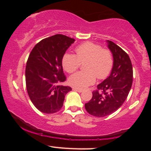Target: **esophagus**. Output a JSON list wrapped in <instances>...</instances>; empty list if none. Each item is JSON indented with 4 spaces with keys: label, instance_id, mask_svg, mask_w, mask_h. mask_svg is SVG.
<instances>
[{
    "label": "esophagus",
    "instance_id": "esophagus-1",
    "mask_svg": "<svg viewBox=\"0 0 151 151\" xmlns=\"http://www.w3.org/2000/svg\"><path fill=\"white\" fill-rule=\"evenodd\" d=\"M73 90H74V91H77V92H79V93L82 92V91H83V89H78V88H73Z\"/></svg>",
    "mask_w": 151,
    "mask_h": 151
}]
</instances>
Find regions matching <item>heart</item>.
Wrapping results in <instances>:
<instances>
[{"instance_id":"1","label":"heart","mask_w":151,"mask_h":151,"mask_svg":"<svg viewBox=\"0 0 151 151\" xmlns=\"http://www.w3.org/2000/svg\"><path fill=\"white\" fill-rule=\"evenodd\" d=\"M77 55L66 53L62 59L64 69L72 73L85 62L84 68L72 74L69 78V83L74 87L84 89L92 84L97 79H104L109 75L114 65V58L110 51L103 50L99 45L86 42L76 48Z\"/></svg>"}]
</instances>
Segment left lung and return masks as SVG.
Returning a JSON list of instances; mask_svg holds the SVG:
<instances>
[{
	"label": "left lung",
	"mask_w": 151,
	"mask_h": 151,
	"mask_svg": "<svg viewBox=\"0 0 151 151\" xmlns=\"http://www.w3.org/2000/svg\"><path fill=\"white\" fill-rule=\"evenodd\" d=\"M106 43L114 58L111 72L98 84V90L93 91L91 99L85 104L86 111L96 117L106 116L120 108L133 82V67L129 55L111 41L106 40Z\"/></svg>",
	"instance_id": "1"
}]
</instances>
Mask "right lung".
<instances>
[{
	"label": "right lung",
	"mask_w": 151,
	"mask_h": 151,
	"mask_svg": "<svg viewBox=\"0 0 151 151\" xmlns=\"http://www.w3.org/2000/svg\"><path fill=\"white\" fill-rule=\"evenodd\" d=\"M75 40L55 35L38 42L29 55L25 69L26 88L40 111L53 114L62 109L65 95L72 89L64 85L62 58Z\"/></svg>",
	"instance_id": "obj_1"
}]
</instances>
